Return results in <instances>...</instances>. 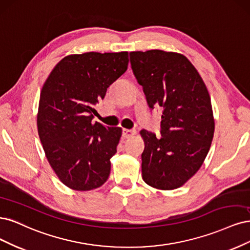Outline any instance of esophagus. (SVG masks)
<instances>
[{
	"instance_id": "obj_1",
	"label": "esophagus",
	"mask_w": 250,
	"mask_h": 250,
	"mask_svg": "<svg viewBox=\"0 0 250 250\" xmlns=\"http://www.w3.org/2000/svg\"><path fill=\"white\" fill-rule=\"evenodd\" d=\"M135 134H136L135 130H128V128H124L123 130V136L125 138H130V137H132Z\"/></svg>"
}]
</instances>
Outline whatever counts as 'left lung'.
<instances>
[{
  "label": "left lung",
  "mask_w": 250,
  "mask_h": 250,
  "mask_svg": "<svg viewBox=\"0 0 250 250\" xmlns=\"http://www.w3.org/2000/svg\"><path fill=\"white\" fill-rule=\"evenodd\" d=\"M131 66L150 109L161 107V137L142 130V179L161 190L179 188L194 175L210 149L215 123L207 87L185 56L131 52Z\"/></svg>",
  "instance_id": "obj_1"
}]
</instances>
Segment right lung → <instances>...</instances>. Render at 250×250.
<instances>
[{
	"instance_id": "obj_1",
	"label": "right lung",
	"mask_w": 250,
	"mask_h": 250,
	"mask_svg": "<svg viewBox=\"0 0 250 250\" xmlns=\"http://www.w3.org/2000/svg\"><path fill=\"white\" fill-rule=\"evenodd\" d=\"M127 52L69 55L42 89L37 115L40 141L60 181L77 191L106 183L122 127L95 122L93 108L127 68Z\"/></svg>"
}]
</instances>
